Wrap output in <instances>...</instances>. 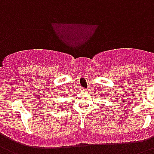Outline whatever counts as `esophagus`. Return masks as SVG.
Listing matches in <instances>:
<instances>
[{"instance_id":"1","label":"esophagus","mask_w":154,"mask_h":154,"mask_svg":"<svg viewBox=\"0 0 154 154\" xmlns=\"http://www.w3.org/2000/svg\"><path fill=\"white\" fill-rule=\"evenodd\" d=\"M81 91H87V89H85V88H81Z\"/></svg>"}]
</instances>
